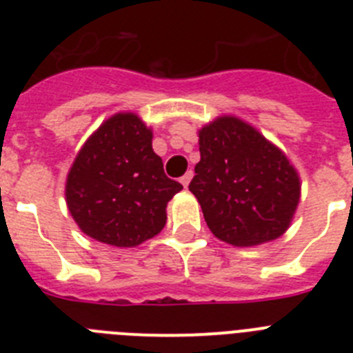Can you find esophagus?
Wrapping results in <instances>:
<instances>
[{
  "instance_id": "34e87169",
  "label": "esophagus",
  "mask_w": 353,
  "mask_h": 353,
  "mask_svg": "<svg viewBox=\"0 0 353 353\" xmlns=\"http://www.w3.org/2000/svg\"><path fill=\"white\" fill-rule=\"evenodd\" d=\"M191 179H192V171H187L182 179H180V182H182L183 187H187V185H189V182H191Z\"/></svg>"
}]
</instances>
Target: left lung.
<instances>
[{"mask_svg":"<svg viewBox=\"0 0 353 353\" xmlns=\"http://www.w3.org/2000/svg\"><path fill=\"white\" fill-rule=\"evenodd\" d=\"M199 155L189 191L217 239L249 248L286 232L301 182L281 150L239 118L223 117L199 130Z\"/></svg>","mask_w":353,"mask_h":353,"instance_id":"left-lung-1","label":"left lung"}]
</instances>
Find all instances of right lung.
Here are the masks:
<instances>
[{
    "instance_id": "1",
    "label": "right lung",
    "mask_w": 353,
    "mask_h": 353,
    "mask_svg": "<svg viewBox=\"0 0 353 353\" xmlns=\"http://www.w3.org/2000/svg\"><path fill=\"white\" fill-rule=\"evenodd\" d=\"M182 183L168 179L152 150V130L132 113L114 114L84 143L67 179V205L92 239L134 248L166 224V205Z\"/></svg>"
}]
</instances>
